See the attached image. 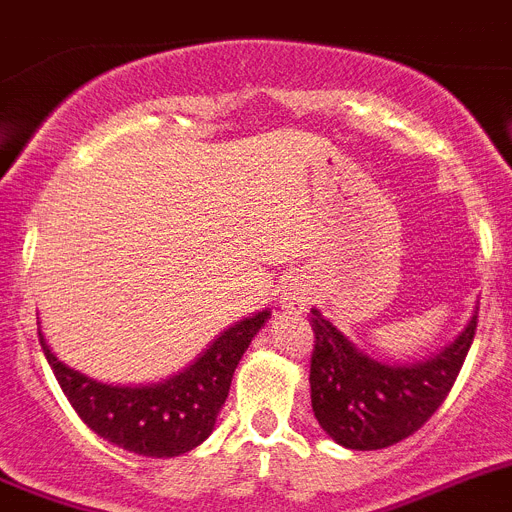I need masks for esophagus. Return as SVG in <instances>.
<instances>
[{
	"label": "esophagus",
	"instance_id": "obj_1",
	"mask_svg": "<svg viewBox=\"0 0 512 512\" xmlns=\"http://www.w3.org/2000/svg\"><path fill=\"white\" fill-rule=\"evenodd\" d=\"M279 303H282V308H287V310L303 308V305L308 303V290H305L303 285L287 287V290L282 292V298H279Z\"/></svg>",
	"mask_w": 512,
	"mask_h": 512
}]
</instances>
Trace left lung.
<instances>
[{
	"mask_svg": "<svg viewBox=\"0 0 512 512\" xmlns=\"http://www.w3.org/2000/svg\"><path fill=\"white\" fill-rule=\"evenodd\" d=\"M310 404L329 438L352 451H378L414 435L451 393L474 342L471 316L453 344L425 362L386 365L365 355L334 323L310 310Z\"/></svg>",
	"mask_w": 512,
	"mask_h": 512,
	"instance_id": "obj_1",
	"label": "left lung"
}]
</instances>
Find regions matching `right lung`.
<instances>
[{
  "label": "right lung",
  "instance_id": "obj_1",
  "mask_svg": "<svg viewBox=\"0 0 512 512\" xmlns=\"http://www.w3.org/2000/svg\"><path fill=\"white\" fill-rule=\"evenodd\" d=\"M266 318L269 310H261L235 323L214 339L212 347L191 368L165 383L139 388L108 386L67 368L51 352L41 331L38 336L61 391L90 430L124 451L173 458L189 453L209 438L240 357Z\"/></svg>",
  "mask_w": 512,
  "mask_h": 512
}]
</instances>
